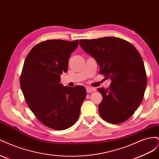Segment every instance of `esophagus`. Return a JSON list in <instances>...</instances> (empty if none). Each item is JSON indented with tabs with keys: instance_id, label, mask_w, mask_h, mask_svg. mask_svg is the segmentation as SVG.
<instances>
[{
	"instance_id": "34e87169",
	"label": "esophagus",
	"mask_w": 159,
	"mask_h": 159,
	"mask_svg": "<svg viewBox=\"0 0 159 159\" xmlns=\"http://www.w3.org/2000/svg\"><path fill=\"white\" fill-rule=\"evenodd\" d=\"M85 88H86V91H87L88 93H91V92H93V91H95V88L89 87V86H86Z\"/></svg>"
}]
</instances>
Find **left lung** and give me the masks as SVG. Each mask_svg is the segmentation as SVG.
Masks as SVG:
<instances>
[{
  "mask_svg": "<svg viewBox=\"0 0 159 159\" xmlns=\"http://www.w3.org/2000/svg\"><path fill=\"white\" fill-rule=\"evenodd\" d=\"M80 45L95 59L99 73L111 80L109 88L98 89L103 97L100 116L113 124L127 121L141 105L147 84L141 56L131 43L117 37L80 40Z\"/></svg>",
  "mask_w": 159,
  "mask_h": 159,
  "instance_id": "obj_1",
  "label": "left lung"
}]
</instances>
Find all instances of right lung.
I'll return each instance as SVG.
<instances>
[{"label": "right lung", "instance_id": "obj_1", "mask_svg": "<svg viewBox=\"0 0 159 159\" xmlns=\"http://www.w3.org/2000/svg\"><path fill=\"white\" fill-rule=\"evenodd\" d=\"M78 41L42 42L28 53L22 68L20 83L28 106L42 124L55 130L68 129L78 121L87 95L84 86L60 83Z\"/></svg>", "mask_w": 159, "mask_h": 159}]
</instances>
